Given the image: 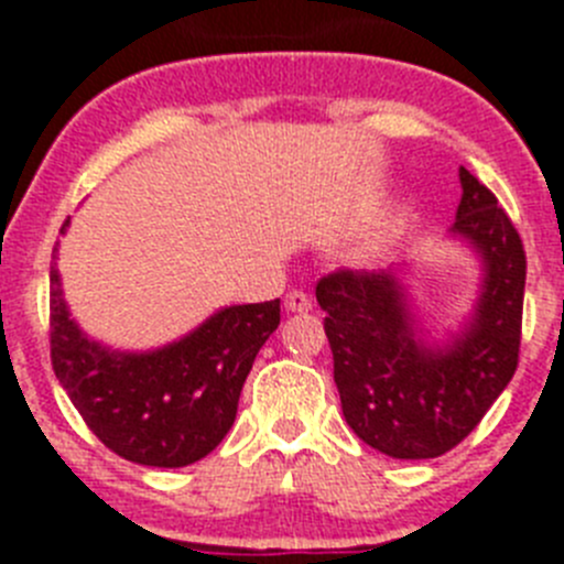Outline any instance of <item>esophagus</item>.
Masks as SVG:
<instances>
[{
  "label": "esophagus",
  "mask_w": 564,
  "mask_h": 564,
  "mask_svg": "<svg viewBox=\"0 0 564 564\" xmlns=\"http://www.w3.org/2000/svg\"><path fill=\"white\" fill-rule=\"evenodd\" d=\"M311 307H313V302H311V296H307V293L291 291L285 296V311L288 313H307Z\"/></svg>",
  "instance_id": "obj_1"
}]
</instances>
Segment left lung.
Returning <instances> with one entry per match:
<instances>
[{
    "label": "left lung",
    "instance_id": "obj_1",
    "mask_svg": "<svg viewBox=\"0 0 564 564\" xmlns=\"http://www.w3.org/2000/svg\"><path fill=\"white\" fill-rule=\"evenodd\" d=\"M460 186L452 234L480 257L482 285L466 327L449 341L417 336L395 271H336L316 285L344 417L367 446L398 460L455 449L506 390L520 358L522 239L495 194L463 166Z\"/></svg>",
    "mask_w": 564,
    "mask_h": 564
}]
</instances>
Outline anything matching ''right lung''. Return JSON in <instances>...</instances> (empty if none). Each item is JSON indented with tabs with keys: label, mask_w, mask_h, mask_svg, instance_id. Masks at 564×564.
<instances>
[{
	"label": "right lung",
	"mask_w": 564,
	"mask_h": 564,
	"mask_svg": "<svg viewBox=\"0 0 564 564\" xmlns=\"http://www.w3.org/2000/svg\"><path fill=\"white\" fill-rule=\"evenodd\" d=\"M276 327L273 299L223 307L161 350H109L69 318L58 268L50 265V358L58 383L93 435L141 466L181 468L220 446L253 358Z\"/></svg>",
	"instance_id": "add662e5"
}]
</instances>
